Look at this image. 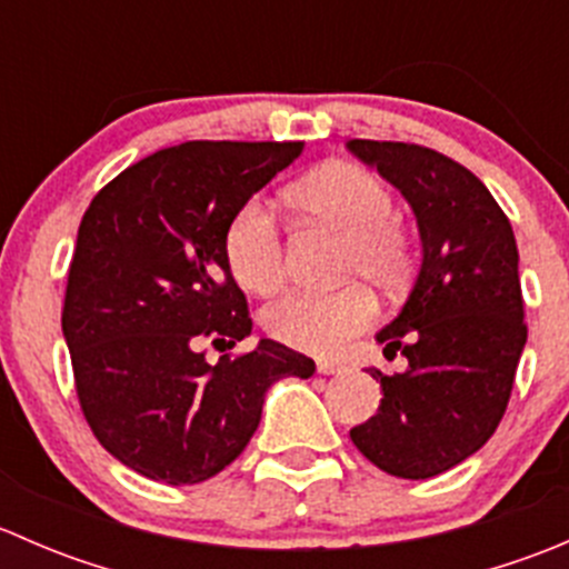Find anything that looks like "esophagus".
<instances>
[{
    "label": "esophagus",
    "instance_id": "obj_1",
    "mask_svg": "<svg viewBox=\"0 0 569 569\" xmlns=\"http://www.w3.org/2000/svg\"><path fill=\"white\" fill-rule=\"evenodd\" d=\"M317 371L319 375H343V371H347V366L338 363V360H319Z\"/></svg>",
    "mask_w": 569,
    "mask_h": 569
}]
</instances>
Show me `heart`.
I'll use <instances>...</instances> for the list:
<instances>
[{
	"instance_id": "heart-1",
	"label": "heart",
	"mask_w": 569,
	"mask_h": 569,
	"mask_svg": "<svg viewBox=\"0 0 569 569\" xmlns=\"http://www.w3.org/2000/svg\"><path fill=\"white\" fill-rule=\"evenodd\" d=\"M286 203L308 222L343 233L338 278L369 280L386 295L405 289L412 272V242L393 220V194L380 176L352 162L325 164L286 189ZM222 252L233 280L250 295H269L283 283V239L256 200L231 217ZM375 319V295L363 283L327 295L291 291L263 311V327L274 341L313 355L341 352Z\"/></svg>"
}]
</instances>
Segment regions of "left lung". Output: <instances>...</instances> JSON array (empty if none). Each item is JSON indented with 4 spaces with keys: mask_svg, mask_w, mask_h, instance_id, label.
Returning <instances> with one entry per match:
<instances>
[{
    "mask_svg": "<svg viewBox=\"0 0 569 569\" xmlns=\"http://www.w3.org/2000/svg\"><path fill=\"white\" fill-rule=\"evenodd\" d=\"M412 206L423 261L410 300L377 341L407 371L382 375L377 416L349 432L360 455L399 479L455 468L492 438L526 347L512 226L490 189L416 142L349 140Z\"/></svg>",
    "mask_w": 569,
    "mask_h": 569,
    "instance_id": "obj_1",
    "label": "left lung"
}]
</instances>
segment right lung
<instances>
[{"mask_svg": "<svg viewBox=\"0 0 569 569\" xmlns=\"http://www.w3.org/2000/svg\"><path fill=\"white\" fill-rule=\"evenodd\" d=\"M300 153L302 142H181L114 176L84 211L62 302L73 386L96 440L146 479L220 473L250 443L267 388L317 371L269 338L217 366L194 349L250 336L222 237Z\"/></svg>", "mask_w": 569, "mask_h": 569, "instance_id": "right-lung-1", "label": "right lung"}]
</instances>
